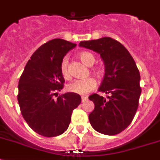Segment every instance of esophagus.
I'll return each mask as SVG.
<instances>
[{"label":"esophagus","instance_id":"1","mask_svg":"<svg viewBox=\"0 0 160 160\" xmlns=\"http://www.w3.org/2000/svg\"><path fill=\"white\" fill-rule=\"evenodd\" d=\"M87 99L88 98L86 97V96H82V97H81V101H82V102H85V101L87 100Z\"/></svg>","mask_w":160,"mask_h":160}]
</instances>
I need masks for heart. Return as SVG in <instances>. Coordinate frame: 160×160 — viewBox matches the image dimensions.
Segmentation results:
<instances>
[{
    "label": "heart",
    "mask_w": 160,
    "mask_h": 160,
    "mask_svg": "<svg viewBox=\"0 0 160 160\" xmlns=\"http://www.w3.org/2000/svg\"><path fill=\"white\" fill-rule=\"evenodd\" d=\"M78 57L82 61L85 65L87 66H91L94 65L95 61V58L93 54L88 51H82L78 55ZM60 74L65 78V80L70 79V73L69 70V66H68V58L64 57L61 60L60 65ZM92 74L95 75L96 78H100L103 75V70L99 67L92 69ZM96 87V83L95 80L92 78H88L85 80H75L70 83L67 85V90L70 92H72L74 94H78L80 95H85L90 93L91 91L95 90Z\"/></svg>",
    "instance_id": "b5f03b06"
}]
</instances>
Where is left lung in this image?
<instances>
[{
    "label": "left lung",
    "mask_w": 160,
    "mask_h": 160,
    "mask_svg": "<svg viewBox=\"0 0 160 160\" xmlns=\"http://www.w3.org/2000/svg\"><path fill=\"white\" fill-rule=\"evenodd\" d=\"M80 46L96 51L103 59L105 74L99 91L109 95L107 99L97 94L89 97L95 104L89 114L90 124L101 134H119L130 124L139 106V69L127 49L113 38L81 41Z\"/></svg>",
    "instance_id": "left-lung-1"
}]
</instances>
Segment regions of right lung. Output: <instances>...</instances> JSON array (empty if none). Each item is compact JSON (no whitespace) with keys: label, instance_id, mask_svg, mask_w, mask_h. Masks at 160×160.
<instances>
[{"label":"right lung","instance_id":"add662e5","mask_svg":"<svg viewBox=\"0 0 160 160\" xmlns=\"http://www.w3.org/2000/svg\"><path fill=\"white\" fill-rule=\"evenodd\" d=\"M76 46L62 39L43 44L31 55L18 85L19 106L22 116L34 131L45 137H55L68 129L73 110L81 97L72 92L56 96L64 88L65 79L60 65L66 54Z\"/></svg>","mask_w":160,"mask_h":160}]
</instances>
